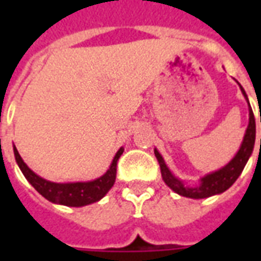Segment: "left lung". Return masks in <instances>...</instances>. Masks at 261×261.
<instances>
[{"label":"left lung","mask_w":261,"mask_h":261,"mask_svg":"<svg viewBox=\"0 0 261 261\" xmlns=\"http://www.w3.org/2000/svg\"><path fill=\"white\" fill-rule=\"evenodd\" d=\"M239 84V82H238ZM239 88H241L243 96L246 99L247 106H249V124H247L246 133H245V137H243V141L241 144V148L239 151L236 152V155L233 158L230 159L228 164L225 165L224 168L215 170V172H211V173H207L204 175L200 179V183L197 186H187L185 185V181L177 179L170 169L165 164L162 155L159 153V151L155 148V156L158 159L159 166H161V173H162V179L166 183V186L170 187L175 193H177L179 196L187 197V198H207V197L215 196V194H221L224 193L225 190H228L233 183L236 181V179L241 176L242 170L246 166L247 161L250 158V155L253 152V148H254V140H256V121H254V114H253V110L250 108V103H249V99H247V95L245 89L242 88V85L239 84ZM261 123V117H260ZM261 144V140H260Z\"/></svg>","instance_id":"obj_1"}]
</instances>
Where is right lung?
<instances>
[{
    "label": "right lung",
    "instance_id": "right-lung-1",
    "mask_svg": "<svg viewBox=\"0 0 261 261\" xmlns=\"http://www.w3.org/2000/svg\"><path fill=\"white\" fill-rule=\"evenodd\" d=\"M124 148L121 147L114 155L112 165L109 166L106 173L95 180L91 181H74V183H54V181L46 180L39 175H36L33 170L23 162L20 158L18 149L14 145V155L16 159V164L19 166L20 172L23 173L26 180L31 183L32 186L36 189L46 200L67 205V207H84L89 205L92 202L99 201L100 198L108 194V192L113 187L116 181V168L120 155L123 153Z\"/></svg>",
    "mask_w": 261,
    "mask_h": 261
}]
</instances>
